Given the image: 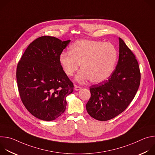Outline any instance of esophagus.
<instances>
[{
    "label": "esophagus",
    "mask_w": 155,
    "mask_h": 155,
    "mask_svg": "<svg viewBox=\"0 0 155 155\" xmlns=\"http://www.w3.org/2000/svg\"><path fill=\"white\" fill-rule=\"evenodd\" d=\"M81 89V87L80 86L75 85V91H78V90H80Z\"/></svg>",
    "instance_id": "1"
}]
</instances>
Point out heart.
Wrapping results in <instances>:
<instances>
[{"mask_svg":"<svg viewBox=\"0 0 155 155\" xmlns=\"http://www.w3.org/2000/svg\"><path fill=\"white\" fill-rule=\"evenodd\" d=\"M118 51L110 43L101 41L81 40L70 47V52H63L59 63L65 74L72 76L80 64L82 69L77 75L80 82L89 80L96 83L108 79L115 69Z\"/></svg>","mask_w":155,"mask_h":155,"instance_id":"obj_1","label":"heart"}]
</instances>
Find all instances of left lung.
<instances>
[{"label":"left lung","mask_w":155,"mask_h":155,"mask_svg":"<svg viewBox=\"0 0 155 155\" xmlns=\"http://www.w3.org/2000/svg\"><path fill=\"white\" fill-rule=\"evenodd\" d=\"M119 59L116 69L107 80L90 87L91 97L86 105L91 117L107 121L120 115L134 98L140 81L136 56L119 38Z\"/></svg>","instance_id":"left-lung-1"}]
</instances>
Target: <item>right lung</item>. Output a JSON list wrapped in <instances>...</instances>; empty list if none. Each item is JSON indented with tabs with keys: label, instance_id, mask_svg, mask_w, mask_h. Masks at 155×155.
<instances>
[{
	"label": "right lung",
	"instance_id": "right-lung-1",
	"mask_svg": "<svg viewBox=\"0 0 155 155\" xmlns=\"http://www.w3.org/2000/svg\"><path fill=\"white\" fill-rule=\"evenodd\" d=\"M70 41L40 37L29 44L18 62L16 80L21 101L40 120L52 121L61 116L67 105L66 97L74 91L59 60Z\"/></svg>",
	"mask_w": 155,
	"mask_h": 155
}]
</instances>
